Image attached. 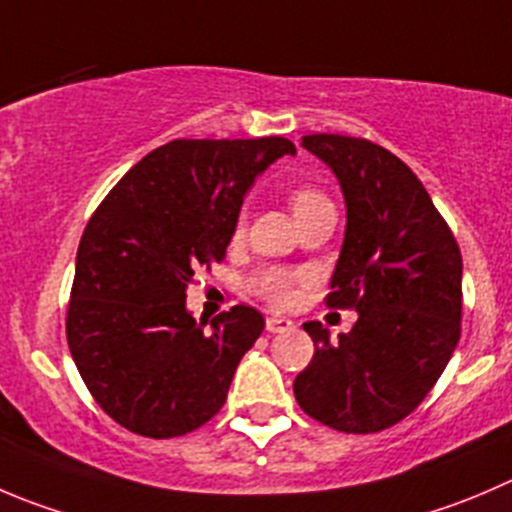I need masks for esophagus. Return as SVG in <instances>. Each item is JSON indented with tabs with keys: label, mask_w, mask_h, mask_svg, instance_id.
Listing matches in <instances>:
<instances>
[{
	"label": "esophagus",
	"mask_w": 512,
	"mask_h": 512,
	"mask_svg": "<svg viewBox=\"0 0 512 512\" xmlns=\"http://www.w3.org/2000/svg\"><path fill=\"white\" fill-rule=\"evenodd\" d=\"M294 329V321L284 319V316H266V332L279 334V332H289Z\"/></svg>",
	"instance_id": "34e87169"
}]
</instances>
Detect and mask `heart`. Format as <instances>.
Wrapping results in <instances>:
<instances>
[{"label":"heart","mask_w":512,"mask_h":512,"mask_svg":"<svg viewBox=\"0 0 512 512\" xmlns=\"http://www.w3.org/2000/svg\"><path fill=\"white\" fill-rule=\"evenodd\" d=\"M291 211H294L296 221L304 216H309L311 211L324 206H332V201L314 186H299L289 193ZM236 233H243V218L238 221ZM309 281V274L301 269H286V266H266L259 274L248 281V289L251 294H256L259 299H264L271 306H289L294 304V299L299 296L301 286Z\"/></svg>","instance_id":"b5f03b06"}]
</instances>
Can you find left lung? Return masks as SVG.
<instances>
[{
	"instance_id": "obj_1",
	"label": "left lung",
	"mask_w": 512,
	"mask_h": 512,
	"mask_svg": "<svg viewBox=\"0 0 512 512\" xmlns=\"http://www.w3.org/2000/svg\"><path fill=\"white\" fill-rule=\"evenodd\" d=\"M301 145L337 173L347 201L326 306L357 309L359 319L337 342L306 321L314 357L294 394L321 425L369 435L412 415L455 352L460 246L420 178L387 148L329 133L304 135Z\"/></svg>"
}]
</instances>
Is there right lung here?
<instances>
[{"label": "right lung", "mask_w": 512, "mask_h": 512, "mask_svg": "<svg viewBox=\"0 0 512 512\" xmlns=\"http://www.w3.org/2000/svg\"><path fill=\"white\" fill-rule=\"evenodd\" d=\"M291 140H170L102 198L80 238L67 344L105 415L168 440L206 425L226 402L264 316L231 306L211 332L186 309L198 269L226 259L243 196Z\"/></svg>", "instance_id": "add662e5"}]
</instances>
